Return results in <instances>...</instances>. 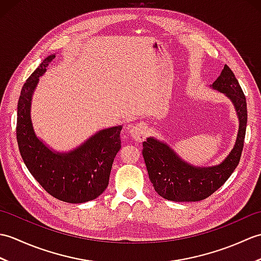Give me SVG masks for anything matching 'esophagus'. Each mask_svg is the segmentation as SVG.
<instances>
[{
	"label": "esophagus",
	"instance_id": "esophagus-1",
	"mask_svg": "<svg viewBox=\"0 0 261 261\" xmlns=\"http://www.w3.org/2000/svg\"><path fill=\"white\" fill-rule=\"evenodd\" d=\"M130 134H131V137L134 138V139L138 142H142L143 140L146 139L147 137V126L143 124V123H138L136 124L135 126L131 127L130 130Z\"/></svg>",
	"mask_w": 261,
	"mask_h": 261
}]
</instances>
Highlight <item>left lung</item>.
<instances>
[{
	"mask_svg": "<svg viewBox=\"0 0 261 261\" xmlns=\"http://www.w3.org/2000/svg\"><path fill=\"white\" fill-rule=\"evenodd\" d=\"M212 86L231 98L240 120L236 146L222 164L215 167L195 168L181 162L163 142L148 138L142 143V156L149 179L154 191L169 201L197 202L207 198L228 180L240 162L247 129L246 96L228 65Z\"/></svg>",
	"mask_w": 261,
	"mask_h": 261,
	"instance_id": "obj_1",
	"label": "left lung"
}]
</instances>
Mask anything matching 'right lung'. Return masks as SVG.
I'll use <instances>...</instances> for the list:
<instances>
[{
  "label": "right lung",
  "instance_id": "obj_1",
  "mask_svg": "<svg viewBox=\"0 0 261 261\" xmlns=\"http://www.w3.org/2000/svg\"><path fill=\"white\" fill-rule=\"evenodd\" d=\"M55 55L33 71L21 90L16 119V141L28 170L48 194L59 201L84 203L107 190L113 160L121 148L122 126L99 131L82 147L67 154L53 152L36 137L30 120V104L36 88Z\"/></svg>",
  "mask_w": 261,
  "mask_h": 261
}]
</instances>
